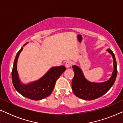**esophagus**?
Here are the masks:
<instances>
[{
  "label": "esophagus",
  "mask_w": 123,
  "mask_h": 123,
  "mask_svg": "<svg viewBox=\"0 0 123 123\" xmlns=\"http://www.w3.org/2000/svg\"><path fill=\"white\" fill-rule=\"evenodd\" d=\"M72 62L71 61H70V60H68V61L65 63V67H66V68H69L70 67L72 66Z\"/></svg>",
  "instance_id": "34e87169"
}]
</instances>
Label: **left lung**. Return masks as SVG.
Here are the masks:
<instances>
[{
    "instance_id": "1",
    "label": "left lung",
    "mask_w": 123,
    "mask_h": 123,
    "mask_svg": "<svg viewBox=\"0 0 123 123\" xmlns=\"http://www.w3.org/2000/svg\"><path fill=\"white\" fill-rule=\"evenodd\" d=\"M106 51L112 55L114 60V70L111 76L107 81L101 83L88 81L84 76L80 67L75 65L72 66L74 76L72 80V88L73 93L77 97L86 100H95L105 94L114 85L117 73V61L115 55L111 50L107 49Z\"/></svg>"
}]
</instances>
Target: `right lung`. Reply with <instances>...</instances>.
Instances as JSON below:
<instances>
[{
    "label": "right lung",
    "instance_id": "add662e5",
    "mask_svg": "<svg viewBox=\"0 0 123 123\" xmlns=\"http://www.w3.org/2000/svg\"><path fill=\"white\" fill-rule=\"evenodd\" d=\"M27 43L23 45L17 54L12 72V80L14 88L23 96L33 100H40L50 95L54 88L56 80L66 68L64 66L51 67L39 80L27 84L22 83L17 72V62L23 46Z\"/></svg>",
    "mask_w": 123,
    "mask_h": 123
}]
</instances>
